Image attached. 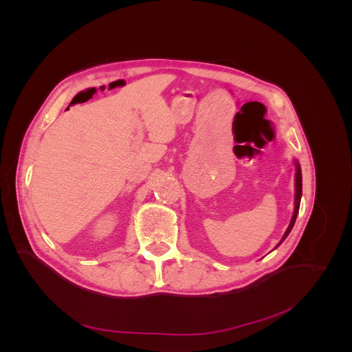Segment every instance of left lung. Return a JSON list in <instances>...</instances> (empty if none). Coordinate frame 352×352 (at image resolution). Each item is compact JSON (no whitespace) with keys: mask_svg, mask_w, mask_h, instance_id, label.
<instances>
[{"mask_svg":"<svg viewBox=\"0 0 352 352\" xmlns=\"http://www.w3.org/2000/svg\"><path fill=\"white\" fill-rule=\"evenodd\" d=\"M295 208H294V214H292V219H291V223L289 226H287L286 232L283 233L282 236V241L276 245V248L279 247V245L287 238V235H289L294 225H295V220H296V216H298V211H300V202H301V195H302V176H301V166L298 164V162L295 160Z\"/></svg>","mask_w":352,"mask_h":352,"instance_id":"8db88e82","label":"left lung"}]
</instances>
